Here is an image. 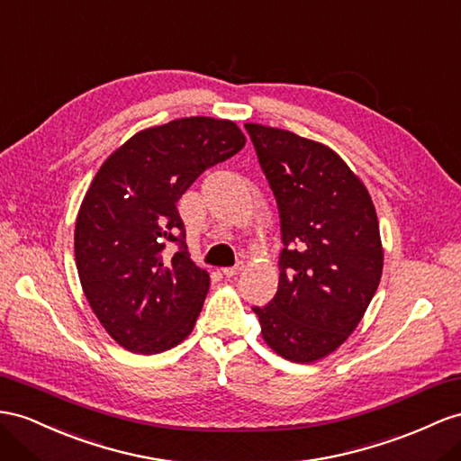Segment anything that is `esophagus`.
Returning a JSON list of instances; mask_svg holds the SVG:
<instances>
[{"instance_id":"obj_1","label":"esophagus","mask_w":461,"mask_h":461,"mask_svg":"<svg viewBox=\"0 0 461 461\" xmlns=\"http://www.w3.org/2000/svg\"><path fill=\"white\" fill-rule=\"evenodd\" d=\"M241 270H243V263H235L233 267H226V268H223L221 273L226 275V276H235V275H240Z\"/></svg>"}]
</instances>
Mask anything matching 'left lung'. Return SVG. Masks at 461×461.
<instances>
[{"mask_svg":"<svg viewBox=\"0 0 461 461\" xmlns=\"http://www.w3.org/2000/svg\"><path fill=\"white\" fill-rule=\"evenodd\" d=\"M276 198L282 251L275 298L253 312L282 358L315 362L357 329L384 268L380 223L362 181L333 149L245 124Z\"/></svg>","mask_w":461,"mask_h":461,"instance_id":"8db88e82","label":"left lung"}]
</instances>
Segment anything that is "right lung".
<instances>
[{
  "mask_svg": "<svg viewBox=\"0 0 461 461\" xmlns=\"http://www.w3.org/2000/svg\"><path fill=\"white\" fill-rule=\"evenodd\" d=\"M243 146L235 122L191 116L141 130L101 165L77 214L76 265L91 310L126 350L158 354L191 335L210 276L191 261L176 203Z\"/></svg>",
  "mask_w": 461,
  "mask_h": 461,
  "instance_id": "right-lung-1",
  "label": "right lung"
}]
</instances>
